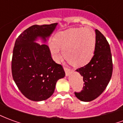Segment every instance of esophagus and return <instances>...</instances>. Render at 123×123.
Listing matches in <instances>:
<instances>
[{
	"label": "esophagus",
	"mask_w": 123,
	"mask_h": 123,
	"mask_svg": "<svg viewBox=\"0 0 123 123\" xmlns=\"http://www.w3.org/2000/svg\"><path fill=\"white\" fill-rule=\"evenodd\" d=\"M64 71H65V73H66V75L67 76H68V75L70 74V72H71V70L68 68H67L66 67H64Z\"/></svg>",
	"instance_id": "obj_1"
}]
</instances>
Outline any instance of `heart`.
Wrapping results in <instances>:
<instances>
[{
    "mask_svg": "<svg viewBox=\"0 0 123 123\" xmlns=\"http://www.w3.org/2000/svg\"><path fill=\"white\" fill-rule=\"evenodd\" d=\"M95 38L89 29L73 28L57 33L54 41H50L49 47L53 59L59 61L63 56L70 64L76 67L87 64L95 50Z\"/></svg>",
    "mask_w": 123,
    "mask_h": 123,
    "instance_id": "obj_1",
    "label": "heart"
}]
</instances>
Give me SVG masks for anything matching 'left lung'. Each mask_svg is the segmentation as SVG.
<instances>
[{
    "label": "left lung",
    "mask_w": 123,
    "mask_h": 123,
    "mask_svg": "<svg viewBox=\"0 0 123 123\" xmlns=\"http://www.w3.org/2000/svg\"><path fill=\"white\" fill-rule=\"evenodd\" d=\"M94 55L90 62L76 71L83 76L84 87L76 97L82 101H91L99 97L105 90L111 80L113 62L111 49L105 36L95 30Z\"/></svg>",
    "instance_id": "8db88e82"
}]
</instances>
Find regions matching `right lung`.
Wrapping results in <instances>:
<instances>
[{
  "mask_svg": "<svg viewBox=\"0 0 123 123\" xmlns=\"http://www.w3.org/2000/svg\"><path fill=\"white\" fill-rule=\"evenodd\" d=\"M57 24L32 25L24 31L15 42L12 77L22 93L31 101H40L50 98L57 80L65 76L62 67L52 59L48 46L35 43L39 37L46 42Z\"/></svg>",
  "mask_w": 123,
  "mask_h": 123,
  "instance_id": "1",
  "label": "right lung"
}]
</instances>
